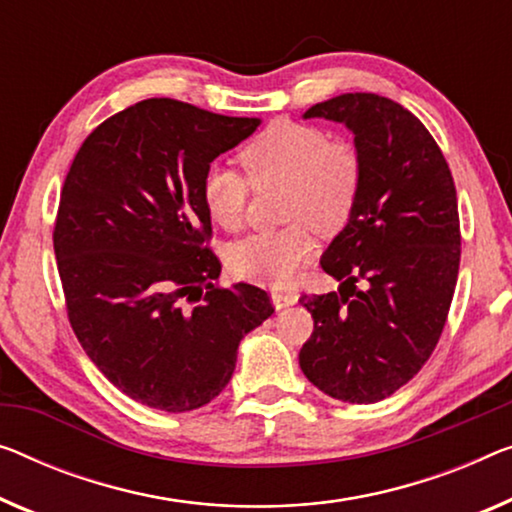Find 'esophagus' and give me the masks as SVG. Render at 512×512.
I'll return each mask as SVG.
<instances>
[{"instance_id":"1","label":"esophagus","mask_w":512,"mask_h":512,"mask_svg":"<svg viewBox=\"0 0 512 512\" xmlns=\"http://www.w3.org/2000/svg\"><path fill=\"white\" fill-rule=\"evenodd\" d=\"M271 301H273V305H276V310H282V308H289V305H294L296 301H299V294L296 292H273Z\"/></svg>"}]
</instances>
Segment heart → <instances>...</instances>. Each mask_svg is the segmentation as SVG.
<instances>
[{
    "label": "heart",
    "instance_id": "obj_1",
    "mask_svg": "<svg viewBox=\"0 0 512 512\" xmlns=\"http://www.w3.org/2000/svg\"><path fill=\"white\" fill-rule=\"evenodd\" d=\"M250 181L287 183L285 216L305 220L317 232L347 223L363 179L361 158L345 142L317 126L280 119L241 151ZM202 202L223 230H239L246 218L248 181L225 165H211L202 177ZM315 250L303 223L255 232L234 243L227 264L236 276L257 285L282 287Z\"/></svg>",
    "mask_w": 512,
    "mask_h": 512
}]
</instances>
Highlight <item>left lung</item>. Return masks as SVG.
I'll return each instance as SVG.
<instances>
[{
	"instance_id": "left-lung-1",
	"label": "left lung",
	"mask_w": 512,
	"mask_h": 512,
	"mask_svg": "<svg viewBox=\"0 0 512 512\" xmlns=\"http://www.w3.org/2000/svg\"><path fill=\"white\" fill-rule=\"evenodd\" d=\"M315 117L354 135L363 179L319 259L338 292L301 296L315 331L299 363L322 393L372 404L414 379L444 331L460 269L455 183L434 137L391 98L342 94L303 114Z\"/></svg>"
}]
</instances>
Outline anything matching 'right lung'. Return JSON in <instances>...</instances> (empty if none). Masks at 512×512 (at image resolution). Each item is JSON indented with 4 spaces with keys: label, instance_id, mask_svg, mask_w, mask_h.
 I'll return each mask as SVG.
<instances>
[{
    "label": "right lung",
    "instance_id": "add662e5",
    "mask_svg": "<svg viewBox=\"0 0 512 512\" xmlns=\"http://www.w3.org/2000/svg\"><path fill=\"white\" fill-rule=\"evenodd\" d=\"M147 98L105 119L66 174L55 257L82 349L121 393L167 414L200 409L230 384L243 335L273 315L264 289L213 287L202 177L257 131Z\"/></svg>",
    "mask_w": 512,
    "mask_h": 512
}]
</instances>
